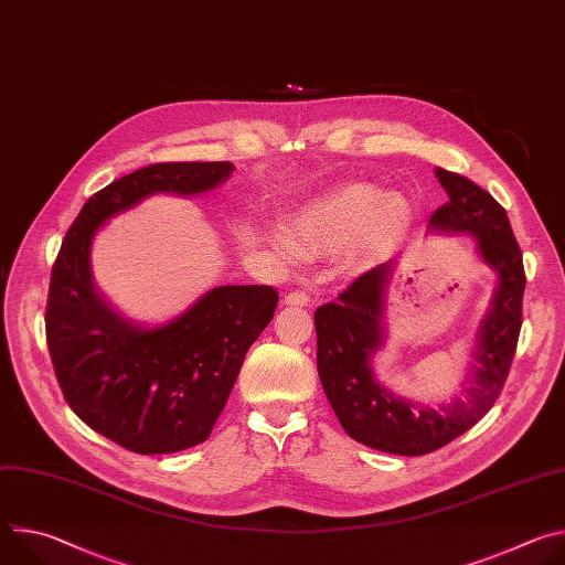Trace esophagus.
Wrapping results in <instances>:
<instances>
[{"label":"esophagus","mask_w":565,"mask_h":565,"mask_svg":"<svg viewBox=\"0 0 565 565\" xmlns=\"http://www.w3.org/2000/svg\"><path fill=\"white\" fill-rule=\"evenodd\" d=\"M308 301H310V297L306 290H290L284 299V303H288V306H308Z\"/></svg>","instance_id":"1"}]
</instances>
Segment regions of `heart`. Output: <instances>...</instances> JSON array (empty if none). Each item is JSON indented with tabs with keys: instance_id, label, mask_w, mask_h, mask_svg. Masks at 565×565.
<instances>
[{
	"instance_id": "b5f03b06",
	"label": "heart",
	"mask_w": 565,
	"mask_h": 565,
	"mask_svg": "<svg viewBox=\"0 0 565 565\" xmlns=\"http://www.w3.org/2000/svg\"><path fill=\"white\" fill-rule=\"evenodd\" d=\"M409 223L405 199L371 183H342L301 205L288 223L290 236L279 232L275 244L288 257L297 253L335 255L353 244L380 248Z\"/></svg>"
}]
</instances>
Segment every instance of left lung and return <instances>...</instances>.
I'll use <instances>...</instances> for the list:
<instances>
[{
	"instance_id": "obj_1",
	"label": "left lung",
	"mask_w": 565,
	"mask_h": 565,
	"mask_svg": "<svg viewBox=\"0 0 565 565\" xmlns=\"http://www.w3.org/2000/svg\"><path fill=\"white\" fill-rule=\"evenodd\" d=\"M447 192L429 225L471 232L478 253L499 273V288L478 338V366L465 391L443 409H423L380 386L371 358L382 344V292L391 264H380L349 284L338 301L315 310L317 371L344 431L373 449L423 456L473 427L501 395L523 324V255L503 205L467 177L436 170Z\"/></svg>"
}]
</instances>
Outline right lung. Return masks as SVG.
I'll use <instances>...</instances> for the list:
<instances>
[{"instance_id": "obj_1", "label": "right lung", "mask_w": 565, "mask_h": 565, "mask_svg": "<svg viewBox=\"0 0 565 565\" xmlns=\"http://www.w3.org/2000/svg\"><path fill=\"white\" fill-rule=\"evenodd\" d=\"M232 170L225 160L156 163L109 183L79 210L53 264L44 321L62 395L79 420L134 454L183 451L210 436L279 292L218 286L170 324L142 331L94 290L92 238L149 194H199Z\"/></svg>"}]
</instances>
